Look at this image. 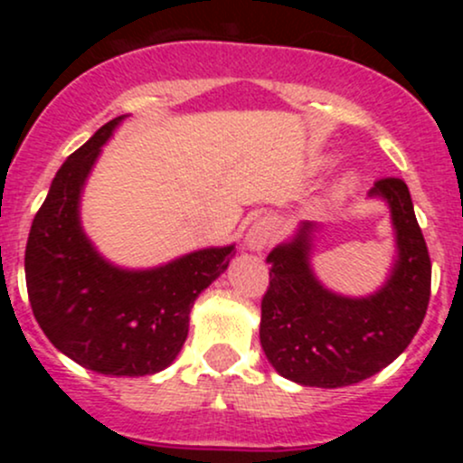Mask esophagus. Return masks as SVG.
Here are the masks:
<instances>
[{"instance_id": "34e87169", "label": "esophagus", "mask_w": 463, "mask_h": 463, "mask_svg": "<svg viewBox=\"0 0 463 463\" xmlns=\"http://www.w3.org/2000/svg\"><path fill=\"white\" fill-rule=\"evenodd\" d=\"M275 240V222L270 217H260L258 222H253V226L246 232V246L249 250H255V253H261L266 246L273 244Z\"/></svg>"}]
</instances>
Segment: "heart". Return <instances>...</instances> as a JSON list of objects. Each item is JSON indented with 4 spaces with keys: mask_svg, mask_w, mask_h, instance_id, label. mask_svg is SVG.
<instances>
[{
    "mask_svg": "<svg viewBox=\"0 0 463 463\" xmlns=\"http://www.w3.org/2000/svg\"><path fill=\"white\" fill-rule=\"evenodd\" d=\"M354 188H356V176L345 175L343 179L334 185V197H338V199L347 197L349 193H354Z\"/></svg>",
    "mask_w": 463,
    "mask_h": 463,
    "instance_id": "1",
    "label": "heart"
}]
</instances>
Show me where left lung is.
Instances as JSON below:
<instances>
[{"label":"left lung","mask_w":463,"mask_h":463,"mask_svg":"<svg viewBox=\"0 0 463 463\" xmlns=\"http://www.w3.org/2000/svg\"><path fill=\"white\" fill-rule=\"evenodd\" d=\"M390 208L394 264L385 284L365 298L326 288L311 266L318 223L300 222L291 240L269 253V291L261 300L260 343L279 376L309 387H345L378 374L412 343L426 318L432 266L401 179L370 190Z\"/></svg>","instance_id":"1"}]
</instances>
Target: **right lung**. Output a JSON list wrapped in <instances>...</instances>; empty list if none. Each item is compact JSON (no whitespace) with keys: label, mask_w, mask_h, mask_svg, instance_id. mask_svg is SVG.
I'll use <instances>...</instances> for the list:
<instances>
[{"label":"right lung","mask_w":463,"mask_h":463,"mask_svg":"<svg viewBox=\"0 0 463 463\" xmlns=\"http://www.w3.org/2000/svg\"><path fill=\"white\" fill-rule=\"evenodd\" d=\"M125 116L102 125L55 175L26 241V288L37 325L71 361L105 376H149L175 363L190 309L235 255L210 246L154 266L123 269L98 253L80 222V197Z\"/></svg>","instance_id":"1"}]
</instances>
